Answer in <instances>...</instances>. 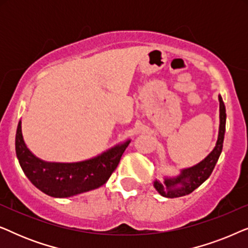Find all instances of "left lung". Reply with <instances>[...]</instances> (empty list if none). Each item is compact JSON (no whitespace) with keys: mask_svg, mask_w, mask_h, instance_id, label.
Instances as JSON below:
<instances>
[{"mask_svg":"<svg viewBox=\"0 0 248 248\" xmlns=\"http://www.w3.org/2000/svg\"><path fill=\"white\" fill-rule=\"evenodd\" d=\"M220 101V126H219V137L215 149L211 154L202 160L194 167L184 169L182 174L176 178H166L164 184L155 182V187L165 198H179V196L187 195L194 189L203 184L206 179L212 174L215 166L220 157L222 151V143L225 139L226 131V108L223 104L221 96H219Z\"/></svg>","mask_w":248,"mask_h":248,"instance_id":"1","label":"left lung"}]
</instances>
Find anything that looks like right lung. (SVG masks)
Returning <instances> with one entry per match:
<instances>
[{"label": "right lung", "instance_id": "1", "mask_svg": "<svg viewBox=\"0 0 248 248\" xmlns=\"http://www.w3.org/2000/svg\"><path fill=\"white\" fill-rule=\"evenodd\" d=\"M130 141L115 147L99 157L74 164L46 162L35 157L26 147L21 122L16 134V152L19 164L37 188L54 198H69L103 186L117 168Z\"/></svg>", "mask_w": 248, "mask_h": 248}]
</instances>
